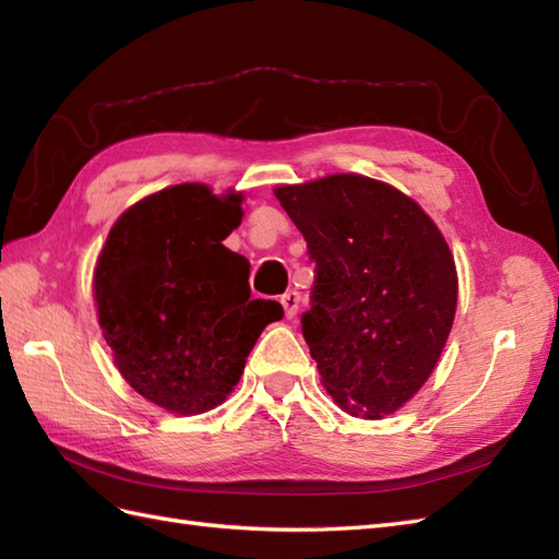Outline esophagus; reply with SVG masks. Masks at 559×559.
I'll return each mask as SVG.
<instances>
[{"label":"esophagus","mask_w":559,"mask_h":559,"mask_svg":"<svg viewBox=\"0 0 559 559\" xmlns=\"http://www.w3.org/2000/svg\"><path fill=\"white\" fill-rule=\"evenodd\" d=\"M281 305H283V312H286V317L293 319L295 312H298V307H300V295L295 293V290L283 293L281 295Z\"/></svg>","instance_id":"1"}]
</instances>
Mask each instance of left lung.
<instances>
[{
	"mask_svg": "<svg viewBox=\"0 0 559 559\" xmlns=\"http://www.w3.org/2000/svg\"><path fill=\"white\" fill-rule=\"evenodd\" d=\"M273 194L317 264L302 336L322 384L346 413L384 418L418 394L454 324L459 278L444 235L372 177L338 173Z\"/></svg>",
	"mask_w": 559,
	"mask_h": 559,
	"instance_id": "obj_1",
	"label": "left lung"
}]
</instances>
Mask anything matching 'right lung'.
Returning <instances> with one entry per match:
<instances>
[{"instance_id":"1","label":"right lung","mask_w":559,"mask_h":559,"mask_svg":"<svg viewBox=\"0 0 559 559\" xmlns=\"http://www.w3.org/2000/svg\"><path fill=\"white\" fill-rule=\"evenodd\" d=\"M240 223V192L185 182L129 206L100 249L93 298L117 370L170 413L221 406L283 317L278 302L249 300V261L223 245Z\"/></svg>"}]
</instances>
